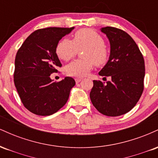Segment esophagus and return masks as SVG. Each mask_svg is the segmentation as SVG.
Returning a JSON list of instances; mask_svg holds the SVG:
<instances>
[{"label": "esophagus", "instance_id": "esophagus-1", "mask_svg": "<svg viewBox=\"0 0 158 158\" xmlns=\"http://www.w3.org/2000/svg\"><path fill=\"white\" fill-rule=\"evenodd\" d=\"M81 80V78H75V81L77 83H79Z\"/></svg>", "mask_w": 158, "mask_h": 158}]
</instances>
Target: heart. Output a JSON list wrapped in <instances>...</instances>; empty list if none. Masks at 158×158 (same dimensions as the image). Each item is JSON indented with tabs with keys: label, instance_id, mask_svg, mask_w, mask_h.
Listing matches in <instances>:
<instances>
[{
	"label": "heart",
	"instance_id": "b5f03b06",
	"mask_svg": "<svg viewBox=\"0 0 158 158\" xmlns=\"http://www.w3.org/2000/svg\"><path fill=\"white\" fill-rule=\"evenodd\" d=\"M81 51L83 59H77L68 64L65 68L69 76L81 77L93 68L94 64L103 65L108 59V50L103 38L91 29H81L73 35V39H63L56 45V52L59 59L69 61Z\"/></svg>",
	"mask_w": 158,
	"mask_h": 158
}]
</instances>
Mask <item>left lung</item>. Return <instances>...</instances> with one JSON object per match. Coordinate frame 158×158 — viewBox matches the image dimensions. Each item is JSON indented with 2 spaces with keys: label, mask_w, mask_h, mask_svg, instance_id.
Instances as JSON below:
<instances>
[{
  "label": "left lung",
  "mask_w": 158,
  "mask_h": 158,
  "mask_svg": "<svg viewBox=\"0 0 158 158\" xmlns=\"http://www.w3.org/2000/svg\"><path fill=\"white\" fill-rule=\"evenodd\" d=\"M101 31L109 40L110 52L108 62L99 74L110 77L111 80L106 83L94 80L90 98L101 114L117 117L130 111L142 95L144 59L127 32L112 27H102Z\"/></svg>",
  "instance_id": "8db88e82"
}]
</instances>
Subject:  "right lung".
Listing matches in <instances>:
<instances>
[{"label":"right lung","instance_id":"1","mask_svg":"<svg viewBox=\"0 0 158 158\" xmlns=\"http://www.w3.org/2000/svg\"><path fill=\"white\" fill-rule=\"evenodd\" d=\"M73 29H39L30 34L18 50L14 82L23 106L36 115L48 116L57 112L66 104L76 84L71 77L58 82H53L50 77L61 67L56 45Z\"/></svg>","mask_w":158,"mask_h":158}]
</instances>
